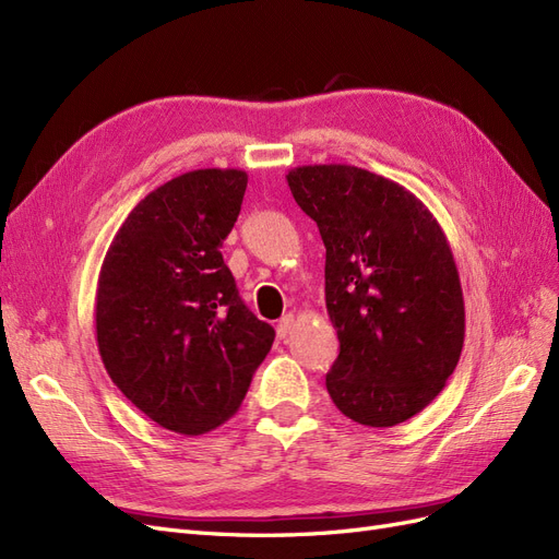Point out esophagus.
<instances>
[{
	"label": "esophagus",
	"instance_id": "esophagus-1",
	"mask_svg": "<svg viewBox=\"0 0 559 559\" xmlns=\"http://www.w3.org/2000/svg\"><path fill=\"white\" fill-rule=\"evenodd\" d=\"M294 321H296L294 314H284V317L280 319V324H277V335L284 337L286 333H289V331L294 329Z\"/></svg>",
	"mask_w": 559,
	"mask_h": 559
}]
</instances>
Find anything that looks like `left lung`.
I'll use <instances>...</instances> for the list:
<instances>
[{
    "label": "left lung",
    "instance_id": "8db88e82",
    "mask_svg": "<svg viewBox=\"0 0 559 559\" xmlns=\"http://www.w3.org/2000/svg\"><path fill=\"white\" fill-rule=\"evenodd\" d=\"M286 181L326 247V312L341 341L329 394L364 427H396L443 392L464 347L445 233L415 193L361 167L300 165Z\"/></svg>",
    "mask_w": 559,
    "mask_h": 559
}]
</instances>
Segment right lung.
<instances>
[{"instance_id": "add662e5", "label": "right lung", "mask_w": 559, "mask_h": 559, "mask_svg": "<svg viewBox=\"0 0 559 559\" xmlns=\"http://www.w3.org/2000/svg\"><path fill=\"white\" fill-rule=\"evenodd\" d=\"M245 189L233 167L170 179L134 205L99 267V357L134 408L175 433H207L238 413L275 341L222 257Z\"/></svg>"}]
</instances>
